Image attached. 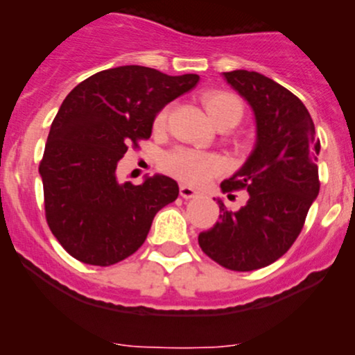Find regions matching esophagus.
Here are the masks:
<instances>
[{"instance_id":"34e87169","label":"esophagus","mask_w":355,"mask_h":355,"mask_svg":"<svg viewBox=\"0 0 355 355\" xmlns=\"http://www.w3.org/2000/svg\"><path fill=\"white\" fill-rule=\"evenodd\" d=\"M180 196L184 199H192V198H198V196H200V192L196 191V189L189 187V185H180Z\"/></svg>"}]
</instances>
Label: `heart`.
Wrapping results in <instances>:
<instances>
[{
    "instance_id": "obj_1",
    "label": "heart",
    "mask_w": 355,
    "mask_h": 355,
    "mask_svg": "<svg viewBox=\"0 0 355 355\" xmlns=\"http://www.w3.org/2000/svg\"><path fill=\"white\" fill-rule=\"evenodd\" d=\"M204 108L211 120L220 128H230L241 121L244 108L242 103L235 94L228 91H207L202 94ZM168 110H161L155 118V128H163L166 123ZM166 173L173 175L178 180L185 184L199 185L211 178L213 175L220 173L223 170V161L218 156L209 153L192 151V149H175L163 157L161 163Z\"/></svg>"
}]
</instances>
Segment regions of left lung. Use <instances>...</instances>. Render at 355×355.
I'll use <instances>...</instances> for the list:
<instances>
[{
  "label": "left lung",
  "mask_w": 355,
  "mask_h": 355,
  "mask_svg": "<svg viewBox=\"0 0 355 355\" xmlns=\"http://www.w3.org/2000/svg\"><path fill=\"white\" fill-rule=\"evenodd\" d=\"M223 77L254 111L256 146L244 166L221 182V191L249 196L239 211L218 199L220 221L200 232L199 245L227 270L254 271L280 259L302 230L320 192V139L304 103L284 85L257 71Z\"/></svg>",
  "instance_id": "left-lung-1"
}]
</instances>
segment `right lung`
<instances>
[{"instance_id":"1","label":"right lung","mask_w":355,"mask_h":355,"mask_svg":"<svg viewBox=\"0 0 355 355\" xmlns=\"http://www.w3.org/2000/svg\"><path fill=\"white\" fill-rule=\"evenodd\" d=\"M198 82L196 73L125 65L91 75L62 103L39 173L49 230L75 259L111 266L132 256L157 211L178 198V184L164 175L121 184L116 164L151 137L156 114Z\"/></svg>"}]
</instances>
